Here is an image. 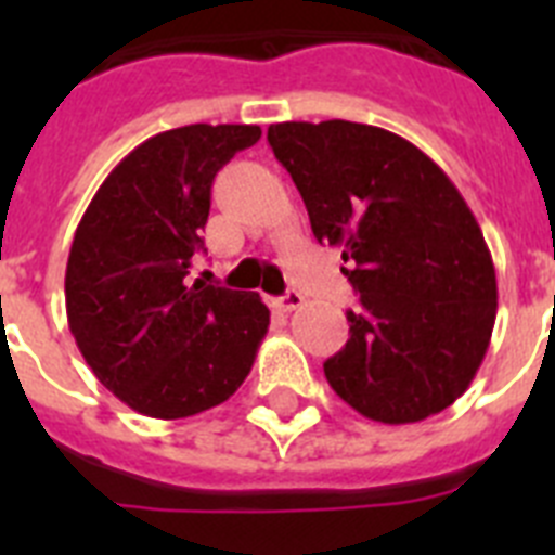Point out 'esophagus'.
<instances>
[{
	"instance_id": "obj_1",
	"label": "esophagus",
	"mask_w": 555,
	"mask_h": 555,
	"mask_svg": "<svg viewBox=\"0 0 555 555\" xmlns=\"http://www.w3.org/2000/svg\"><path fill=\"white\" fill-rule=\"evenodd\" d=\"M302 302H306V297H302L300 292H294V288H292V292H286L283 297H278V300H274V306L288 313V311H297Z\"/></svg>"
}]
</instances>
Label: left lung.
Segmentation results:
<instances>
[{"label": "left lung", "mask_w": 555, "mask_h": 555, "mask_svg": "<svg viewBox=\"0 0 555 555\" xmlns=\"http://www.w3.org/2000/svg\"><path fill=\"white\" fill-rule=\"evenodd\" d=\"M308 208L320 244L364 311L325 361L347 405L375 423L439 414L473 384L498 313L483 233L450 178L423 150L384 127L283 121L267 132Z\"/></svg>", "instance_id": "left-lung-1"}]
</instances>
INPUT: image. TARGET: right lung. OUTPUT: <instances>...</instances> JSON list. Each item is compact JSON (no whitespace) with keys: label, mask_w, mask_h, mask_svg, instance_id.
<instances>
[{"label":"right lung","mask_w":555,"mask_h":555,"mask_svg":"<svg viewBox=\"0 0 555 555\" xmlns=\"http://www.w3.org/2000/svg\"><path fill=\"white\" fill-rule=\"evenodd\" d=\"M258 125H189L146 139L105 178L77 224L66 317L86 364L121 403L183 420L224 403L269 327L253 292L191 283L217 171Z\"/></svg>","instance_id":"add662e5"}]
</instances>
